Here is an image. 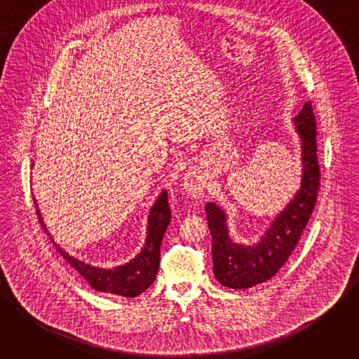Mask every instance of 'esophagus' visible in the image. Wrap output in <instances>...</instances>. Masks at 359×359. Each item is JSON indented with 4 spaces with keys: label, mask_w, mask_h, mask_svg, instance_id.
<instances>
[{
    "label": "esophagus",
    "mask_w": 359,
    "mask_h": 359,
    "mask_svg": "<svg viewBox=\"0 0 359 359\" xmlns=\"http://www.w3.org/2000/svg\"><path fill=\"white\" fill-rule=\"evenodd\" d=\"M183 187L187 196L200 197L206 187V179L197 168H190L183 177Z\"/></svg>",
    "instance_id": "34e87169"
}]
</instances>
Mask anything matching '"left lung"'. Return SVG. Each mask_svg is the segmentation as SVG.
<instances>
[{"label": "left lung", "instance_id": "obj_1", "mask_svg": "<svg viewBox=\"0 0 359 359\" xmlns=\"http://www.w3.org/2000/svg\"><path fill=\"white\" fill-rule=\"evenodd\" d=\"M302 139L304 175L301 189L284 212L274 220L262 241L240 245L230 240L226 216L215 203L206 204L212 233L213 271L217 281L229 288H248L270 280L288 260L314 212L321 183L317 155V123L311 100L295 118Z\"/></svg>", "mask_w": 359, "mask_h": 359}]
</instances>
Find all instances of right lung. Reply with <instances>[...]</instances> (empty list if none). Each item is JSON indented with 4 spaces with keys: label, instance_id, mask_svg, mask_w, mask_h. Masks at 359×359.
I'll use <instances>...</instances> for the list:
<instances>
[{
    "label": "right lung",
    "instance_id": "right-lung-1",
    "mask_svg": "<svg viewBox=\"0 0 359 359\" xmlns=\"http://www.w3.org/2000/svg\"><path fill=\"white\" fill-rule=\"evenodd\" d=\"M36 216L41 226L45 227L39 216V210H36ZM170 217L172 212L168 203V193L163 191L150 212L147 240L142 252L130 263L114 270L90 267L89 264L71 257L69 254L57 245V243L54 244L69 266L74 267L92 288L100 292L133 298L147 290L156 278L161 260V245L165 231L170 223Z\"/></svg>",
    "mask_w": 359,
    "mask_h": 359
}]
</instances>
